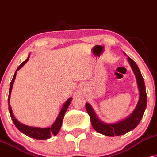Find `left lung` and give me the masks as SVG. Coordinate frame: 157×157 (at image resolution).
I'll use <instances>...</instances> for the list:
<instances>
[{
	"label": "left lung",
	"mask_w": 157,
	"mask_h": 157,
	"mask_svg": "<svg viewBox=\"0 0 157 157\" xmlns=\"http://www.w3.org/2000/svg\"><path fill=\"white\" fill-rule=\"evenodd\" d=\"M128 60L131 67L133 70L136 78H137V85L140 91L139 101H138L137 106H136L134 112H132V115L127 118L123 120L118 123H113V124H107V123L101 122L100 120L98 118L92 106L88 103H86L85 105L86 112L89 114L92 126H93L94 129L98 133L109 136V137L123 135V134H126L127 132L133 130L140 122L145 109H146L147 94L146 91H145L144 80H143V78L137 64L130 57H128Z\"/></svg>",
	"instance_id": "1"
}]
</instances>
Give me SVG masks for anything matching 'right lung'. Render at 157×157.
<instances>
[{"instance_id": "1", "label": "right lung", "mask_w": 157, "mask_h": 157, "mask_svg": "<svg viewBox=\"0 0 157 157\" xmlns=\"http://www.w3.org/2000/svg\"><path fill=\"white\" fill-rule=\"evenodd\" d=\"M29 59V56L27 58L26 60H25L23 63H21V64L17 67V69L16 70L15 73H14V76H13V78L10 84V87H9V98H8V104H9V114H10L11 118H12L13 123H14L15 126L17 128L19 129V131L23 133L25 135L29 136V137L31 138H34V139L36 140H46L48 139L51 137L52 135H56L58 134V132H59L61 126H62V121H63L64 118V113H65L66 111H67L68 106H69L70 104H71V101H72V98H69L67 101L65 102V104H64L63 107H62V110H61L59 115L58 117L55 121L54 123L49 128H37V127H31V126H25V125L22 124L21 123H20L17 120L15 119L14 115L12 113V108H11L10 104H9V100H10V95H11V92H12V89L13 86V84H14V79L16 78V74H17V71L18 70H20L23 66L25 64L26 62H28Z\"/></svg>"}]
</instances>
